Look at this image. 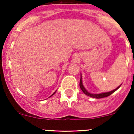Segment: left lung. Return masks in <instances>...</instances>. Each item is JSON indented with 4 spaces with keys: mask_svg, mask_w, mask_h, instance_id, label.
Instances as JSON below:
<instances>
[{
    "mask_svg": "<svg viewBox=\"0 0 134 134\" xmlns=\"http://www.w3.org/2000/svg\"><path fill=\"white\" fill-rule=\"evenodd\" d=\"M82 75H81V78H80V87L82 90V91H83L84 94H86V95L90 96V97H93V98H104V97H107L108 96L111 94L112 93H114L115 91H117L120 87H121V85H120L119 87H117V88L115 89L114 90L111 91H109V92H106V93H99V94H92V93H89L87 90H86V88L84 87V86H83V83H82Z\"/></svg>",
    "mask_w": 134,
    "mask_h": 134,
    "instance_id": "8db88e82",
    "label": "left lung"
}]
</instances>
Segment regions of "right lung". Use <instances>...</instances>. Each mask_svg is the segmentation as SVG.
Masks as SVG:
<instances>
[{"mask_svg": "<svg viewBox=\"0 0 134 134\" xmlns=\"http://www.w3.org/2000/svg\"><path fill=\"white\" fill-rule=\"evenodd\" d=\"M55 93H56V91H55V92H54V93H53V94H52V95H51V96H50V97H52V95H53V94H55Z\"/></svg>", "mask_w": 134, "mask_h": 134, "instance_id": "add662e5", "label": "right lung"}]
</instances>
